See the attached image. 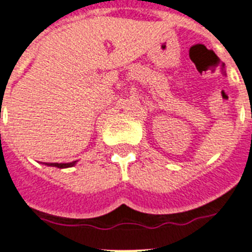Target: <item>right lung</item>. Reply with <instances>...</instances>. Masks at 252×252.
<instances>
[{
  "instance_id": "1",
  "label": "right lung",
  "mask_w": 252,
  "mask_h": 252,
  "mask_svg": "<svg viewBox=\"0 0 252 252\" xmlns=\"http://www.w3.org/2000/svg\"><path fill=\"white\" fill-rule=\"evenodd\" d=\"M74 163H76V161L70 162V163H45V165L53 166V167H59V168H66V167H72V166H74Z\"/></svg>"
}]
</instances>
